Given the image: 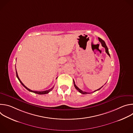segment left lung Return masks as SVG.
I'll return each mask as SVG.
<instances>
[{
  "instance_id": "left-lung-1",
  "label": "left lung",
  "mask_w": 133,
  "mask_h": 133,
  "mask_svg": "<svg viewBox=\"0 0 133 133\" xmlns=\"http://www.w3.org/2000/svg\"><path fill=\"white\" fill-rule=\"evenodd\" d=\"M98 40H99V41L101 43V44H102V46L103 47H104L105 48V51H106V52L107 54V55L110 57V54H109V51H108V48H107V46H106V44H105V42L102 39H101V38H99L98 37ZM73 81H74V86H75V88L80 93H81V94H90V93H89V92H86V91H83V90H82L81 89H80L76 85H75V82H74V81L73 80ZM103 86L102 87H101L100 88H99V89H97V90H95V91H93V92H95L96 91H97V90H99L101 88H102V87H103Z\"/></svg>"
}]
</instances>
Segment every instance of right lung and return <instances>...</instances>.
<instances>
[{
    "instance_id": "add662e5",
    "label": "right lung",
    "mask_w": 133,
    "mask_h": 133,
    "mask_svg": "<svg viewBox=\"0 0 133 133\" xmlns=\"http://www.w3.org/2000/svg\"><path fill=\"white\" fill-rule=\"evenodd\" d=\"M16 76H17V78L18 79V80H19V81L20 82V83L22 84V85L26 88V89H27L28 90H29V91H31V92H34V93H35V94H39V95H43V94H48V92H49L50 91H51L52 90V89L54 88V87H52L51 88H50V89H48V90H45V91H34V90H30V89H29V88H28L26 86H25V85L22 82V81H21V79H19V77H18V74H17V71H16ZM57 78V77L56 78V79Z\"/></svg>"
}]
</instances>
